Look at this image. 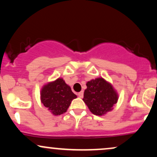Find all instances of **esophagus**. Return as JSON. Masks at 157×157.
Wrapping results in <instances>:
<instances>
[{
	"instance_id": "34e87169",
	"label": "esophagus",
	"mask_w": 157,
	"mask_h": 157,
	"mask_svg": "<svg viewBox=\"0 0 157 157\" xmlns=\"http://www.w3.org/2000/svg\"><path fill=\"white\" fill-rule=\"evenodd\" d=\"M78 97H80V98H82V97H83V91H80V92L78 93Z\"/></svg>"
}]
</instances>
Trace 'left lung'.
<instances>
[{
    "label": "left lung",
    "mask_w": 157,
    "mask_h": 157,
    "mask_svg": "<svg viewBox=\"0 0 157 157\" xmlns=\"http://www.w3.org/2000/svg\"><path fill=\"white\" fill-rule=\"evenodd\" d=\"M86 86L82 100L91 113L102 116L113 109L118 95L111 83L100 77L89 81Z\"/></svg>",
    "instance_id": "8db88e82"
}]
</instances>
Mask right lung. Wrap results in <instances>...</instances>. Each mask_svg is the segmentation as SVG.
<instances>
[{
	"instance_id": "1",
	"label": "right lung",
	"mask_w": 157,
	"mask_h": 157,
	"mask_svg": "<svg viewBox=\"0 0 157 157\" xmlns=\"http://www.w3.org/2000/svg\"><path fill=\"white\" fill-rule=\"evenodd\" d=\"M77 95L62 78L48 82L40 91L41 102L54 115H60L66 112L70 104Z\"/></svg>"
}]
</instances>
